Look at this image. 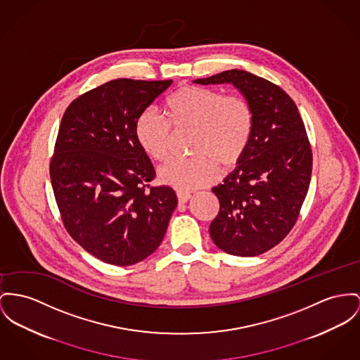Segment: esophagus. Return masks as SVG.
<instances>
[{
    "label": "esophagus",
    "mask_w": 360,
    "mask_h": 360,
    "mask_svg": "<svg viewBox=\"0 0 360 360\" xmlns=\"http://www.w3.org/2000/svg\"><path fill=\"white\" fill-rule=\"evenodd\" d=\"M190 199H191V193L183 191L177 192V200H179V203H180V205L187 203Z\"/></svg>",
    "instance_id": "34e87169"
}]
</instances>
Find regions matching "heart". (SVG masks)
<instances>
[{"label": "heart", "mask_w": 360, "mask_h": 360, "mask_svg": "<svg viewBox=\"0 0 360 360\" xmlns=\"http://www.w3.org/2000/svg\"><path fill=\"white\" fill-rule=\"evenodd\" d=\"M167 120L147 109L135 122V138L144 153L162 162L169 157L172 129L193 131L191 160H174L160 169L162 183L181 191L209 186L222 169L238 167L254 134V112L241 96H224L200 86H181L165 102Z\"/></svg>", "instance_id": "obj_1"}]
</instances>
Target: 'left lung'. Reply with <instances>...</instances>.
Instances as JSON below:
<instances>
[{"label":"left lung","instance_id":"1","mask_svg":"<svg viewBox=\"0 0 360 360\" xmlns=\"http://www.w3.org/2000/svg\"><path fill=\"white\" fill-rule=\"evenodd\" d=\"M195 83H232L252 108L251 143L238 168L213 188L219 212L209 231L226 254L261 255L290 232L309 191L312 150L304 122L293 99L257 75L231 70Z\"/></svg>","mask_w":360,"mask_h":360}]
</instances>
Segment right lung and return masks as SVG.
Listing matches in <instances>:
<instances>
[{
	"label": "right lung",
	"instance_id": "add662e5",
	"mask_svg": "<svg viewBox=\"0 0 360 360\" xmlns=\"http://www.w3.org/2000/svg\"><path fill=\"white\" fill-rule=\"evenodd\" d=\"M172 80L116 79L67 108L50 158L64 228L102 262L138 264L165 236L176 192L153 186L155 169L135 138V122Z\"/></svg>",
	"mask_w": 360,
	"mask_h": 360
}]
</instances>
